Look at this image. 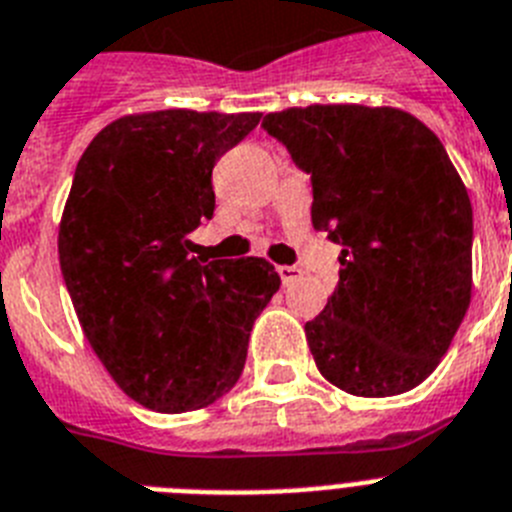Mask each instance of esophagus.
I'll return each mask as SVG.
<instances>
[{
	"label": "esophagus",
	"instance_id": "esophagus-1",
	"mask_svg": "<svg viewBox=\"0 0 512 512\" xmlns=\"http://www.w3.org/2000/svg\"><path fill=\"white\" fill-rule=\"evenodd\" d=\"M278 275H281L283 286H291V283H296L301 278V270L293 268V265H278Z\"/></svg>",
	"mask_w": 512,
	"mask_h": 512
}]
</instances>
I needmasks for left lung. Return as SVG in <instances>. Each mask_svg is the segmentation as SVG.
<instances>
[{"label":"left lung","instance_id":"obj_1","mask_svg":"<svg viewBox=\"0 0 512 512\" xmlns=\"http://www.w3.org/2000/svg\"><path fill=\"white\" fill-rule=\"evenodd\" d=\"M311 175V224L342 244L340 281L306 322L319 373L355 397L415 389L471 304V201L441 139L407 110L309 105L262 118Z\"/></svg>","mask_w":512,"mask_h":512}]
</instances>
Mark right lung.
I'll list each match as a JSON object with an SVG mask.
<instances>
[{
  "label": "right lung",
  "instance_id": "1",
  "mask_svg": "<svg viewBox=\"0 0 512 512\" xmlns=\"http://www.w3.org/2000/svg\"><path fill=\"white\" fill-rule=\"evenodd\" d=\"M262 113L123 115L84 149L59 224L61 275L84 337L133 402L203 410L242 376L281 275L262 257L201 262L185 234L211 219V172Z\"/></svg>",
  "mask_w": 512,
  "mask_h": 512
}]
</instances>
